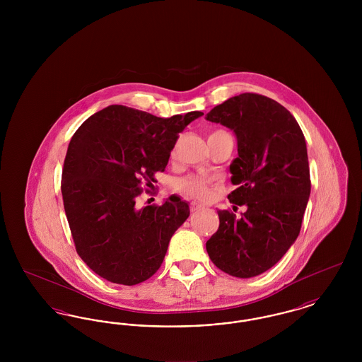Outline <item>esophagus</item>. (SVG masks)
Instances as JSON below:
<instances>
[{
  "instance_id": "34e87169",
  "label": "esophagus",
  "mask_w": 362,
  "mask_h": 362,
  "mask_svg": "<svg viewBox=\"0 0 362 362\" xmlns=\"http://www.w3.org/2000/svg\"><path fill=\"white\" fill-rule=\"evenodd\" d=\"M189 209H191V211H197V210L204 209V205H201V204H198V202H191V204H189Z\"/></svg>"
}]
</instances>
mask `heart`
<instances>
[{
  "mask_svg": "<svg viewBox=\"0 0 362 362\" xmlns=\"http://www.w3.org/2000/svg\"><path fill=\"white\" fill-rule=\"evenodd\" d=\"M214 179L210 176H186L176 182V189L189 197H195L199 199H206L210 195V186Z\"/></svg>",
  "mask_w": 362,
  "mask_h": 362,
  "instance_id": "b5f03b06",
  "label": "heart"
}]
</instances>
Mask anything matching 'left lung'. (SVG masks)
<instances>
[{"label":"left lung","mask_w":362,"mask_h":362,"mask_svg":"<svg viewBox=\"0 0 362 362\" xmlns=\"http://www.w3.org/2000/svg\"><path fill=\"white\" fill-rule=\"evenodd\" d=\"M206 119L238 138L239 156L229 165L238 189L228 199L247 206L240 218L229 210L217 211L220 226L206 241L207 254L229 276H259L286 254L300 233L310 194L305 138L284 105L258 93L225 100Z\"/></svg>","instance_id":"obj_1"}]
</instances>
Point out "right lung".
<instances>
[{"label":"right lung","mask_w":362,"mask_h":362,"mask_svg":"<svg viewBox=\"0 0 362 362\" xmlns=\"http://www.w3.org/2000/svg\"><path fill=\"white\" fill-rule=\"evenodd\" d=\"M204 112L158 118L112 104L89 117L70 139L61 191L76 251L98 276L137 285L160 269L175 230L189 216L179 197L137 207L153 187L179 133Z\"/></svg>","instance_id":"right-lung-1"}]
</instances>
